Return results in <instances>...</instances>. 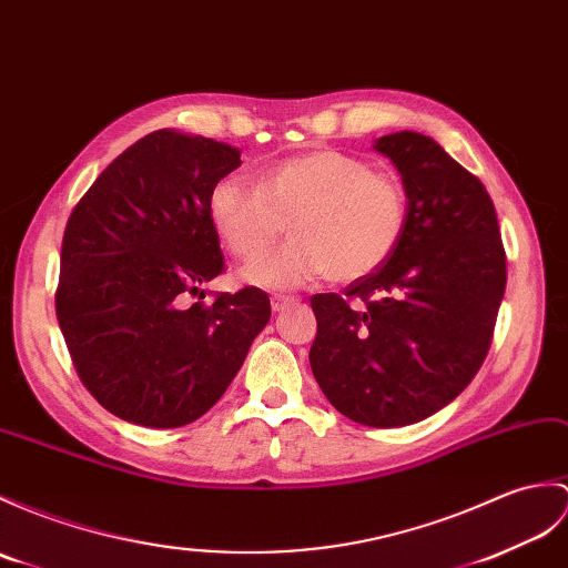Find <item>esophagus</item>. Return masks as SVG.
Returning a JSON list of instances; mask_svg holds the SVG:
<instances>
[{
  "instance_id": "34e87169",
  "label": "esophagus",
  "mask_w": 568,
  "mask_h": 568,
  "mask_svg": "<svg viewBox=\"0 0 568 568\" xmlns=\"http://www.w3.org/2000/svg\"><path fill=\"white\" fill-rule=\"evenodd\" d=\"M295 302V297H290V295H273L271 297V307H273V312H283L285 307H290Z\"/></svg>"
}]
</instances>
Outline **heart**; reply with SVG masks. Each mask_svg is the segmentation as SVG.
<instances>
[{
  "label": "heart",
  "mask_w": 568,
  "mask_h": 568,
  "mask_svg": "<svg viewBox=\"0 0 568 568\" xmlns=\"http://www.w3.org/2000/svg\"><path fill=\"white\" fill-rule=\"evenodd\" d=\"M207 213L224 248L242 261L265 253L288 222L294 242L252 263L248 283L300 287L326 275L353 283L379 271L399 246L406 193L365 160L320 148L263 164L256 186L234 174L220 179Z\"/></svg>",
  "instance_id": "heart-1"
}]
</instances>
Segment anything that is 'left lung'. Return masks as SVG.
I'll use <instances>...</instances> for the list:
<instances>
[{"label":"left lung","instance_id":"8db88e82","mask_svg":"<svg viewBox=\"0 0 568 568\" xmlns=\"http://www.w3.org/2000/svg\"><path fill=\"white\" fill-rule=\"evenodd\" d=\"M404 179L406 227L392 258L344 295H312V373L355 424L397 428L463 392L489 353L506 248L484 183L438 142L379 138Z\"/></svg>","mask_w":568,"mask_h":568}]
</instances>
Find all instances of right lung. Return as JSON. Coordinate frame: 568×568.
<instances>
[{"instance_id": "obj_1", "label": "right lung", "mask_w": 568, "mask_h": 568, "mask_svg": "<svg viewBox=\"0 0 568 568\" xmlns=\"http://www.w3.org/2000/svg\"><path fill=\"white\" fill-rule=\"evenodd\" d=\"M240 164L230 144L154 130L101 171L64 227L58 324L82 385L130 424L201 418L271 320L252 285L189 302L224 271L207 201Z\"/></svg>"}]
</instances>
